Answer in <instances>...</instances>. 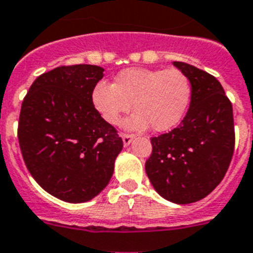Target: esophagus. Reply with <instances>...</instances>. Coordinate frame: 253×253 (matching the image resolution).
Wrapping results in <instances>:
<instances>
[{
  "mask_svg": "<svg viewBox=\"0 0 253 253\" xmlns=\"http://www.w3.org/2000/svg\"><path fill=\"white\" fill-rule=\"evenodd\" d=\"M135 139V136L133 135H128V133H125V135H122V140H123V145L125 146H128L131 144V141Z\"/></svg>",
  "mask_w": 253,
  "mask_h": 253,
  "instance_id": "esophagus-1",
  "label": "esophagus"
}]
</instances>
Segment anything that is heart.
Wrapping results in <instances>:
<instances>
[{
  "instance_id": "obj_1",
  "label": "heart",
  "mask_w": 253,
  "mask_h": 253,
  "mask_svg": "<svg viewBox=\"0 0 253 253\" xmlns=\"http://www.w3.org/2000/svg\"><path fill=\"white\" fill-rule=\"evenodd\" d=\"M190 95V82L179 69L128 68L117 74L113 84H95L91 101L108 125L116 126L132 103L136 112L123 122V128L143 131L152 126V130L165 132L181 122Z\"/></svg>"
}]
</instances>
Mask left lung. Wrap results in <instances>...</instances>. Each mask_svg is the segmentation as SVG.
I'll return each mask as SVG.
<instances>
[{"label":"left lung","instance_id":"obj_1","mask_svg":"<svg viewBox=\"0 0 253 253\" xmlns=\"http://www.w3.org/2000/svg\"><path fill=\"white\" fill-rule=\"evenodd\" d=\"M190 82V104L179 126L152 137L146 175L161 197L189 205L201 201L224 179L234 152L233 107L213 76L173 61Z\"/></svg>","mask_w":253,"mask_h":253}]
</instances>
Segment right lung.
<instances>
[{
  "label": "right lung",
  "mask_w": 253,
  "mask_h": 253,
  "mask_svg": "<svg viewBox=\"0 0 253 253\" xmlns=\"http://www.w3.org/2000/svg\"><path fill=\"white\" fill-rule=\"evenodd\" d=\"M97 65L59 67L32 84L22 104L18 137L33 179L58 199L82 203L109 184L123 141L101 120L91 92Z\"/></svg>",
  "instance_id": "obj_1"
}]
</instances>
